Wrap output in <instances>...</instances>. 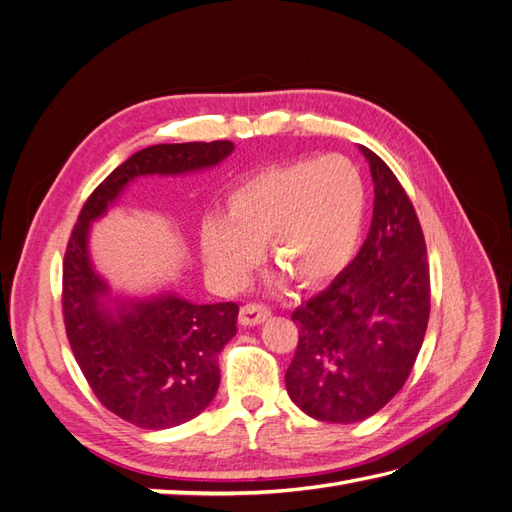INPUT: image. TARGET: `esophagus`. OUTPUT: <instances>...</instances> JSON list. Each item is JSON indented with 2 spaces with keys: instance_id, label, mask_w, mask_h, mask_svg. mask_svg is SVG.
<instances>
[{
  "instance_id": "1",
  "label": "esophagus",
  "mask_w": 512,
  "mask_h": 512,
  "mask_svg": "<svg viewBox=\"0 0 512 512\" xmlns=\"http://www.w3.org/2000/svg\"><path fill=\"white\" fill-rule=\"evenodd\" d=\"M271 316V309L262 303H247L241 307L239 312V322L245 324V327H256V324L265 322Z\"/></svg>"
}]
</instances>
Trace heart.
Returning a JSON list of instances; mask_svg holds the SVG:
<instances>
[{"label": "heart", "instance_id": "heart-1", "mask_svg": "<svg viewBox=\"0 0 512 512\" xmlns=\"http://www.w3.org/2000/svg\"><path fill=\"white\" fill-rule=\"evenodd\" d=\"M365 205L361 170L342 153L262 168L232 188L226 215L203 222L200 250L224 284L241 286L269 241L275 267L299 286H324L359 250Z\"/></svg>", "mask_w": 512, "mask_h": 512}]
</instances>
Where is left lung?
Wrapping results in <instances>:
<instances>
[{
	"label": "left lung",
	"mask_w": 512,
	"mask_h": 512,
	"mask_svg": "<svg viewBox=\"0 0 512 512\" xmlns=\"http://www.w3.org/2000/svg\"><path fill=\"white\" fill-rule=\"evenodd\" d=\"M374 179V218L361 252L327 290L292 312L299 344L286 391L307 416L359 423L408 380L429 320V262L406 190L359 145Z\"/></svg>",
	"instance_id": "1"
}]
</instances>
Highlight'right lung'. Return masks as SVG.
<instances>
[{
  "label": "right lung",
  "mask_w": 512,
  "mask_h": 512,
  "mask_svg": "<svg viewBox=\"0 0 512 512\" xmlns=\"http://www.w3.org/2000/svg\"><path fill=\"white\" fill-rule=\"evenodd\" d=\"M230 141L153 145L117 166L87 198L64 260V322L91 391L141 429H168L203 412L220 386L218 354L237 335V303L198 305L175 292L128 299L111 292L89 256L91 222L147 175L218 166Z\"/></svg>",
  "instance_id": "right-lung-1"
}]
</instances>
